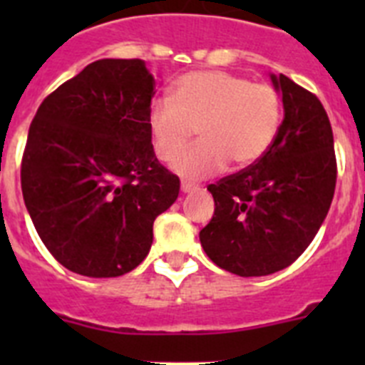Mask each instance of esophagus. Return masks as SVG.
Listing matches in <instances>:
<instances>
[{
  "label": "esophagus",
  "mask_w": 365,
  "mask_h": 365,
  "mask_svg": "<svg viewBox=\"0 0 365 365\" xmlns=\"http://www.w3.org/2000/svg\"><path fill=\"white\" fill-rule=\"evenodd\" d=\"M180 190H182V192L185 193H192V192H197V186H193V185H188V182H182V185H180Z\"/></svg>",
  "instance_id": "esophagus-1"
}]
</instances>
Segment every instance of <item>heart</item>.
<instances>
[{
	"label": "heart",
	"instance_id": "b5f03b06",
	"mask_svg": "<svg viewBox=\"0 0 365 365\" xmlns=\"http://www.w3.org/2000/svg\"><path fill=\"white\" fill-rule=\"evenodd\" d=\"M283 118L279 93L225 71H195L180 76L172 100L151 102L148 130L155 155L173 164L197 131L199 143L177 163L186 179L215 175L230 163L245 168L272 148Z\"/></svg>",
	"mask_w": 365,
	"mask_h": 365
}]
</instances>
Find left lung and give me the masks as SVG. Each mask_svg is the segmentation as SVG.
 Segmentation results:
<instances>
[{
	"label": "left lung",
	"mask_w": 365,
	"mask_h": 365,
	"mask_svg": "<svg viewBox=\"0 0 365 365\" xmlns=\"http://www.w3.org/2000/svg\"><path fill=\"white\" fill-rule=\"evenodd\" d=\"M272 82L285 109L278 137L259 160L208 185L215 210L199 232L206 256L243 278L292 265L320 230L336 186L333 130L322 102L285 74Z\"/></svg>",
	"instance_id": "1"
}]
</instances>
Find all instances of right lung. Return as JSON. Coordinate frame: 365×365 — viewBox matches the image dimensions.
Returning a JSON list of instances; mask_svg holds the SVG:
<instances>
[{
  "instance_id": "right-lung-1",
  "label": "right lung",
  "mask_w": 365,
  "mask_h": 365,
  "mask_svg": "<svg viewBox=\"0 0 365 365\" xmlns=\"http://www.w3.org/2000/svg\"><path fill=\"white\" fill-rule=\"evenodd\" d=\"M143 60H98L38 108L21 157V192L40 240L66 269L115 278L143 263L153 222L179 195L155 157Z\"/></svg>"
}]
</instances>
